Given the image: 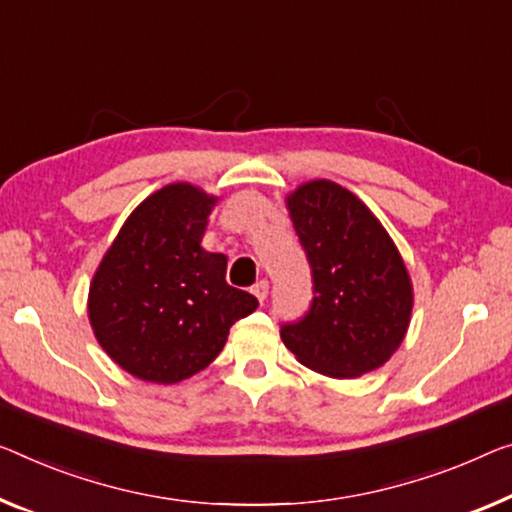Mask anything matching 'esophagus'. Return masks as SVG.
<instances>
[{
  "instance_id": "obj_1",
  "label": "esophagus",
  "mask_w": 512,
  "mask_h": 512,
  "mask_svg": "<svg viewBox=\"0 0 512 512\" xmlns=\"http://www.w3.org/2000/svg\"><path fill=\"white\" fill-rule=\"evenodd\" d=\"M253 294H255V299H257L259 303H264L266 294H269V282H266V280H259L257 285H253Z\"/></svg>"
}]
</instances>
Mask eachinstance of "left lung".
Wrapping results in <instances>:
<instances>
[{
	"instance_id": "8db88e82",
	"label": "left lung",
	"mask_w": 512,
	"mask_h": 512,
	"mask_svg": "<svg viewBox=\"0 0 512 512\" xmlns=\"http://www.w3.org/2000/svg\"><path fill=\"white\" fill-rule=\"evenodd\" d=\"M287 211L312 269V305L280 338L319 375L354 379L402 345L414 285L391 234L352 190L329 179L301 183Z\"/></svg>"
}]
</instances>
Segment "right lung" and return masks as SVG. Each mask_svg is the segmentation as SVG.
<instances>
[{
    "label": "right lung",
    "mask_w": 512,
    "mask_h": 512,
    "mask_svg": "<svg viewBox=\"0 0 512 512\" xmlns=\"http://www.w3.org/2000/svg\"><path fill=\"white\" fill-rule=\"evenodd\" d=\"M216 195L179 181L151 193L121 225L91 278L87 312L98 345L128 375L188 379L223 352L253 294L227 285V257L202 248Z\"/></svg>",
    "instance_id": "add662e5"
}]
</instances>
